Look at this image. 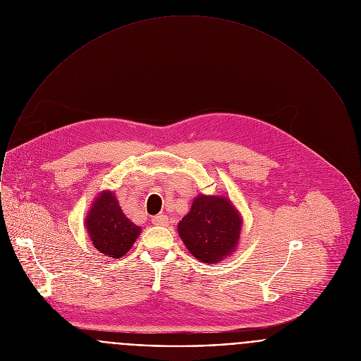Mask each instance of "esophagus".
<instances>
[{
	"instance_id": "obj_1",
	"label": "esophagus",
	"mask_w": 361,
	"mask_h": 361,
	"mask_svg": "<svg viewBox=\"0 0 361 361\" xmlns=\"http://www.w3.org/2000/svg\"><path fill=\"white\" fill-rule=\"evenodd\" d=\"M168 223H169V219L166 216H164V214L155 216L152 219V224H155V226H168Z\"/></svg>"
}]
</instances>
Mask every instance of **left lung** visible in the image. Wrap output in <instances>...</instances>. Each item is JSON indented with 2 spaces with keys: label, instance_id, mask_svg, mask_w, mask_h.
Masks as SVG:
<instances>
[{
  "label": "left lung",
  "instance_id": "left-lung-1",
  "mask_svg": "<svg viewBox=\"0 0 361 361\" xmlns=\"http://www.w3.org/2000/svg\"><path fill=\"white\" fill-rule=\"evenodd\" d=\"M242 216L226 195H197L190 212L179 221L178 234L202 263L216 264L238 247Z\"/></svg>",
  "mask_w": 361,
  "mask_h": 361
}]
</instances>
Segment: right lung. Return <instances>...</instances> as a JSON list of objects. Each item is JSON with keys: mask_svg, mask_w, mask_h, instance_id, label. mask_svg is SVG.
Here are the masks:
<instances>
[{"mask_svg": "<svg viewBox=\"0 0 361 361\" xmlns=\"http://www.w3.org/2000/svg\"><path fill=\"white\" fill-rule=\"evenodd\" d=\"M85 228L92 245L111 259L124 256L141 233V227L126 217L112 190L97 195L87 213Z\"/></svg>", "mask_w": 361, "mask_h": 361, "instance_id": "right-lung-1", "label": "right lung"}]
</instances>
